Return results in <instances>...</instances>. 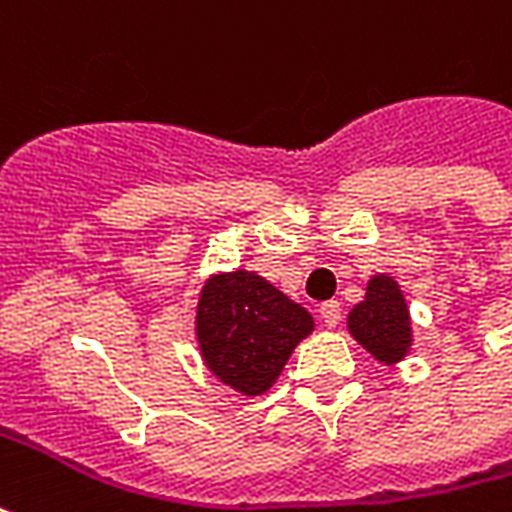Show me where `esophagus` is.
I'll return each instance as SVG.
<instances>
[{
	"label": "esophagus",
	"instance_id": "obj_1",
	"mask_svg": "<svg viewBox=\"0 0 512 512\" xmlns=\"http://www.w3.org/2000/svg\"><path fill=\"white\" fill-rule=\"evenodd\" d=\"M320 320H323L328 328H336L339 320H342V306H339V301H325V304L320 306Z\"/></svg>",
	"mask_w": 512,
	"mask_h": 512
}]
</instances>
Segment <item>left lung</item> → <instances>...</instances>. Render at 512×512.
<instances>
[{"label": "left lung", "mask_w": 512, "mask_h": 512, "mask_svg": "<svg viewBox=\"0 0 512 512\" xmlns=\"http://www.w3.org/2000/svg\"><path fill=\"white\" fill-rule=\"evenodd\" d=\"M347 328L363 350L385 366L399 363L412 347L410 309L399 282L388 274L369 279L361 304L347 314Z\"/></svg>", "instance_id": "1"}]
</instances>
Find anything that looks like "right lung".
I'll list each match as a JSON object with an SVG mask.
<instances>
[{
    "instance_id": "obj_1",
    "label": "right lung",
    "mask_w": 512,
    "mask_h": 512,
    "mask_svg": "<svg viewBox=\"0 0 512 512\" xmlns=\"http://www.w3.org/2000/svg\"><path fill=\"white\" fill-rule=\"evenodd\" d=\"M312 331V314L255 271L214 274L200 290L195 333L203 363L241 396L266 393Z\"/></svg>"
}]
</instances>
